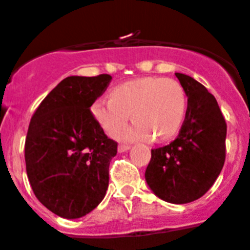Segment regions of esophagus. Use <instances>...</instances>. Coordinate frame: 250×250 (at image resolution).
Here are the masks:
<instances>
[{
  "mask_svg": "<svg viewBox=\"0 0 250 250\" xmlns=\"http://www.w3.org/2000/svg\"><path fill=\"white\" fill-rule=\"evenodd\" d=\"M129 149H130V145H126V144H120V145H119V147H118L119 152L127 151Z\"/></svg>",
  "mask_w": 250,
  "mask_h": 250,
  "instance_id": "esophagus-1",
  "label": "esophagus"
}]
</instances>
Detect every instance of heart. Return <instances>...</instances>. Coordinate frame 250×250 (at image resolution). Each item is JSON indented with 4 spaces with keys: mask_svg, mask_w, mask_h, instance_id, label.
<instances>
[{
    "mask_svg": "<svg viewBox=\"0 0 250 250\" xmlns=\"http://www.w3.org/2000/svg\"><path fill=\"white\" fill-rule=\"evenodd\" d=\"M187 96L174 79L143 77L114 87L111 99H98L94 118L109 135L125 126L132 115L134 126L119 134L123 140H167L176 134L185 116Z\"/></svg>",
    "mask_w": 250,
    "mask_h": 250,
    "instance_id": "heart-1",
    "label": "heart"
}]
</instances>
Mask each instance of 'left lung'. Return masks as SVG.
Masks as SVG:
<instances>
[{
    "label": "left lung",
    "mask_w": 250,
    "mask_h": 250,
    "mask_svg": "<svg viewBox=\"0 0 250 250\" xmlns=\"http://www.w3.org/2000/svg\"><path fill=\"white\" fill-rule=\"evenodd\" d=\"M188 96L185 119L175 140L151 149L145 179L155 195L187 204L204 195L225 161L227 123L215 98L193 77L176 72Z\"/></svg>",
    "instance_id": "left-lung-1"
}]
</instances>
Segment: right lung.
I'll return each instance as SVG.
<instances>
[{
  "mask_svg": "<svg viewBox=\"0 0 250 250\" xmlns=\"http://www.w3.org/2000/svg\"><path fill=\"white\" fill-rule=\"evenodd\" d=\"M111 79L107 74L66 77L31 118L25 141L28 180L37 199L62 218L89 214L109 187L118 143L106 136L90 107Z\"/></svg>",
  "mask_w": 250,
  "mask_h": 250,
  "instance_id": "right-lung-1",
  "label": "right lung"
}]
</instances>
